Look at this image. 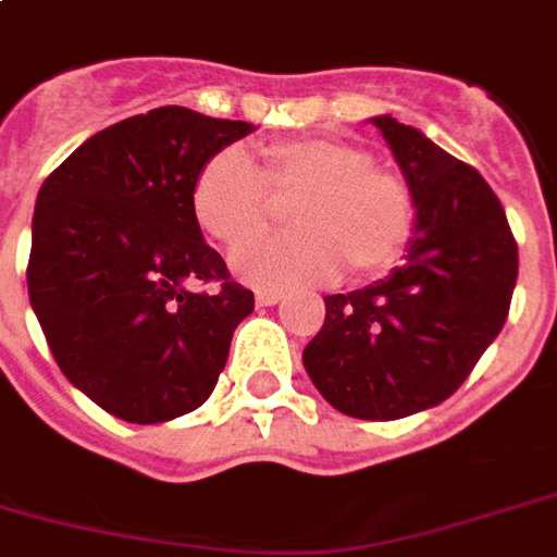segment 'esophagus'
Here are the masks:
<instances>
[{
    "mask_svg": "<svg viewBox=\"0 0 557 557\" xmlns=\"http://www.w3.org/2000/svg\"><path fill=\"white\" fill-rule=\"evenodd\" d=\"M283 298H286V292H277V289H259L257 292L259 307H274V304H280Z\"/></svg>",
    "mask_w": 557,
    "mask_h": 557,
    "instance_id": "34e87169",
    "label": "esophagus"
}]
</instances>
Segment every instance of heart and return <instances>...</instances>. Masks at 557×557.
Returning a JSON list of instances; mask_svg holds the SVG:
<instances>
[{
	"instance_id": "b5f03b06",
	"label": "heart",
	"mask_w": 557,
	"mask_h": 557,
	"mask_svg": "<svg viewBox=\"0 0 557 557\" xmlns=\"http://www.w3.org/2000/svg\"><path fill=\"white\" fill-rule=\"evenodd\" d=\"M257 164L238 150L215 152L191 188V212L206 236L236 247L270 220V198L294 199L292 237L238 247L230 265L259 289L377 277L410 250L419 206L405 176L374 168L372 152L339 138H292L262 147ZM268 194L272 196L267 197Z\"/></svg>"
}]
</instances>
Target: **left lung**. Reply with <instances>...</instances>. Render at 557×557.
<instances>
[{"mask_svg": "<svg viewBox=\"0 0 557 557\" xmlns=\"http://www.w3.org/2000/svg\"><path fill=\"white\" fill-rule=\"evenodd\" d=\"M372 123L416 197V236L389 277L324 298L304 369L339 413L393 422L467 381L508 319L520 257L475 168L389 114Z\"/></svg>", "mask_w": 557, "mask_h": 557, "instance_id": "left-lung-1", "label": "left lung"}]
</instances>
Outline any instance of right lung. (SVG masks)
I'll use <instances>...</instances> for the list:
<instances>
[{
  "mask_svg": "<svg viewBox=\"0 0 557 557\" xmlns=\"http://www.w3.org/2000/svg\"><path fill=\"white\" fill-rule=\"evenodd\" d=\"M247 132L162 106L90 135L37 191L32 310L67 381L123 422L203 405L253 312V292L230 280L191 212L200 168ZM197 278L219 289L195 293Z\"/></svg>",
  "mask_w": 557,
  "mask_h": 557,
  "instance_id": "add662e5",
  "label": "right lung"
}]
</instances>
